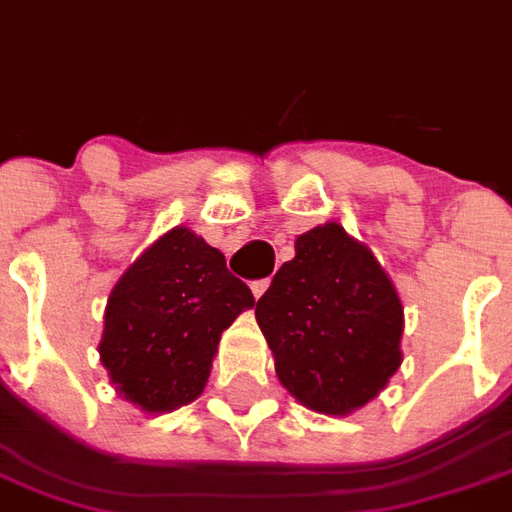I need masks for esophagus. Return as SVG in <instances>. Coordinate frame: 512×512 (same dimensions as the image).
<instances>
[{
    "instance_id": "obj_1",
    "label": "esophagus",
    "mask_w": 512,
    "mask_h": 512,
    "mask_svg": "<svg viewBox=\"0 0 512 512\" xmlns=\"http://www.w3.org/2000/svg\"><path fill=\"white\" fill-rule=\"evenodd\" d=\"M268 285H271L268 279H257V282H252V293H255V299H260V296L266 293Z\"/></svg>"
}]
</instances>
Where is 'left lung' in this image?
<instances>
[{"label": "left lung", "instance_id": "left-lung-1", "mask_svg": "<svg viewBox=\"0 0 512 512\" xmlns=\"http://www.w3.org/2000/svg\"><path fill=\"white\" fill-rule=\"evenodd\" d=\"M255 318L282 386L329 417L365 406L403 362L395 285L337 222L296 238V257L274 274Z\"/></svg>", "mask_w": 512, "mask_h": 512}]
</instances>
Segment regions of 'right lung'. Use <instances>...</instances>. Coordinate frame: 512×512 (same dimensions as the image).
<instances>
[{"mask_svg": "<svg viewBox=\"0 0 512 512\" xmlns=\"http://www.w3.org/2000/svg\"><path fill=\"white\" fill-rule=\"evenodd\" d=\"M252 304L222 252L175 227L109 293L101 365L128 403L147 414L175 411L202 395L222 332Z\"/></svg>", "mask_w": 512, "mask_h": 512, "instance_id": "1", "label": "right lung"}]
</instances>
